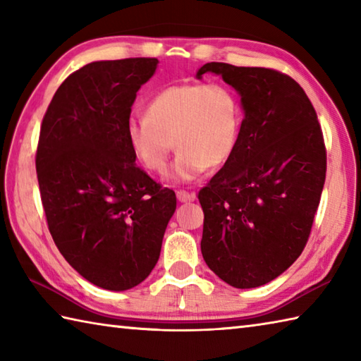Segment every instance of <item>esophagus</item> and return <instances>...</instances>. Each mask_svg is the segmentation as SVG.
<instances>
[{
  "instance_id": "34e87169",
  "label": "esophagus",
  "mask_w": 361,
  "mask_h": 361,
  "mask_svg": "<svg viewBox=\"0 0 361 361\" xmlns=\"http://www.w3.org/2000/svg\"><path fill=\"white\" fill-rule=\"evenodd\" d=\"M176 199H178L180 202H194L195 200V194L180 189V190H176Z\"/></svg>"
}]
</instances>
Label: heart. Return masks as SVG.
Returning a JSON list of instances; mask_svg holds the SVG:
<instances>
[{
	"mask_svg": "<svg viewBox=\"0 0 361 361\" xmlns=\"http://www.w3.org/2000/svg\"><path fill=\"white\" fill-rule=\"evenodd\" d=\"M243 108L236 92L222 82L172 84L145 104L144 117L126 123V140L147 171L162 173L178 148L172 175L190 181L217 169L235 153Z\"/></svg>",
	"mask_w": 361,
	"mask_h": 361,
	"instance_id": "1",
	"label": "heart"
}]
</instances>
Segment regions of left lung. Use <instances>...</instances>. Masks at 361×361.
<instances>
[{
    "instance_id": "left-lung-1",
    "label": "left lung",
    "mask_w": 361,
    "mask_h": 361,
    "mask_svg": "<svg viewBox=\"0 0 361 361\" xmlns=\"http://www.w3.org/2000/svg\"><path fill=\"white\" fill-rule=\"evenodd\" d=\"M241 95L244 118L235 153L199 190L202 255L225 283L257 288L300 257L327 171L321 125L305 90L274 68L209 62Z\"/></svg>"
}]
</instances>
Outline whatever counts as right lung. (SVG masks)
Returning a JSON list of instances; mask_svg holds the SVG:
<instances>
[{"label": "right lung", "instance_id": "obj_1", "mask_svg": "<svg viewBox=\"0 0 361 361\" xmlns=\"http://www.w3.org/2000/svg\"><path fill=\"white\" fill-rule=\"evenodd\" d=\"M157 66V58L87 63L56 90L40 126L35 169L48 230L67 263L109 291L150 275L176 208L173 190L136 166L125 131Z\"/></svg>", "mask_w": 361, "mask_h": 361}]
</instances>
